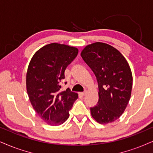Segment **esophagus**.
I'll return each instance as SVG.
<instances>
[{
    "instance_id": "34e87169",
    "label": "esophagus",
    "mask_w": 153,
    "mask_h": 153,
    "mask_svg": "<svg viewBox=\"0 0 153 153\" xmlns=\"http://www.w3.org/2000/svg\"><path fill=\"white\" fill-rule=\"evenodd\" d=\"M80 94H81V95L82 96V97H84V96H85L86 94V91H84V92H81Z\"/></svg>"
}]
</instances>
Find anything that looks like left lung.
I'll return each instance as SVG.
<instances>
[{"instance_id": "left-lung-1", "label": "left lung", "mask_w": 153, "mask_h": 153, "mask_svg": "<svg viewBox=\"0 0 153 153\" xmlns=\"http://www.w3.org/2000/svg\"><path fill=\"white\" fill-rule=\"evenodd\" d=\"M81 56L99 85V101L90 108L91 116L100 124L115 121L123 114L131 99L133 75L127 60L117 49L99 42L86 46Z\"/></svg>"}]
</instances>
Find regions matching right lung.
<instances>
[{
  "instance_id": "obj_1",
  "label": "right lung",
  "mask_w": 153,
  "mask_h": 153,
  "mask_svg": "<svg viewBox=\"0 0 153 153\" xmlns=\"http://www.w3.org/2000/svg\"><path fill=\"white\" fill-rule=\"evenodd\" d=\"M74 47L51 43L34 54L26 74V88L32 105L42 120L59 126L69 116L78 94L67 88L60 91L66 68L77 56Z\"/></svg>"
}]
</instances>
